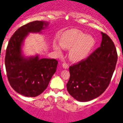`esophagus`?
I'll return each instance as SVG.
<instances>
[{
	"mask_svg": "<svg viewBox=\"0 0 123 123\" xmlns=\"http://www.w3.org/2000/svg\"><path fill=\"white\" fill-rule=\"evenodd\" d=\"M62 67H64V68H68V67H69V65H68V64H66V63L64 62L62 64Z\"/></svg>",
	"mask_w": 123,
	"mask_h": 123,
	"instance_id": "obj_1",
	"label": "esophagus"
}]
</instances>
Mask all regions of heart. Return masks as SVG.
<instances>
[{"label":"heart","mask_w":123,"mask_h":123,"mask_svg":"<svg viewBox=\"0 0 123 123\" xmlns=\"http://www.w3.org/2000/svg\"><path fill=\"white\" fill-rule=\"evenodd\" d=\"M59 41L63 48L70 49L68 56L73 61H79L87 57L95 44L93 37L76 29L64 31L61 35ZM53 47L57 52L61 53V48L59 45L54 43Z\"/></svg>","instance_id":"1"}]
</instances>
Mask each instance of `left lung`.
Listing matches in <instances>:
<instances>
[{
	"label": "left lung",
	"instance_id": "1",
	"mask_svg": "<svg viewBox=\"0 0 123 123\" xmlns=\"http://www.w3.org/2000/svg\"><path fill=\"white\" fill-rule=\"evenodd\" d=\"M101 34L100 47L69 67L67 89L79 101H89L100 96L108 87L115 69L118 59L115 46L107 34Z\"/></svg>",
	"mask_w": 123,
	"mask_h": 123
}]
</instances>
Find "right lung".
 <instances>
[{
    "instance_id": "right-lung-1",
    "label": "right lung",
    "mask_w": 123,
    "mask_h": 123,
    "mask_svg": "<svg viewBox=\"0 0 123 123\" xmlns=\"http://www.w3.org/2000/svg\"><path fill=\"white\" fill-rule=\"evenodd\" d=\"M43 25L47 24L36 20L20 27L6 47L5 64L10 86L18 93L28 97L38 96L47 89L58 63L55 59H39L37 56L27 59L20 54L24 37L28 33L40 32Z\"/></svg>"
}]
</instances>
